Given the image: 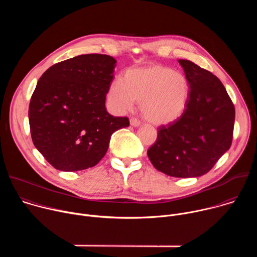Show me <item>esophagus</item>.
<instances>
[{"label": "esophagus", "mask_w": 257, "mask_h": 257, "mask_svg": "<svg viewBox=\"0 0 257 257\" xmlns=\"http://www.w3.org/2000/svg\"><path fill=\"white\" fill-rule=\"evenodd\" d=\"M130 125L133 126V127H137V126L140 125V121L136 118H131L130 119Z\"/></svg>", "instance_id": "obj_1"}]
</instances>
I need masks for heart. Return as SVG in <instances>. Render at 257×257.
<instances>
[{"mask_svg": "<svg viewBox=\"0 0 257 257\" xmlns=\"http://www.w3.org/2000/svg\"><path fill=\"white\" fill-rule=\"evenodd\" d=\"M107 96L118 112H126L139 101L146 121L159 126L167 125L184 112L189 83L182 73L153 64L127 69L122 80L116 79L109 84Z\"/></svg>", "mask_w": 257, "mask_h": 257, "instance_id": "b5f03b06", "label": "heart"}]
</instances>
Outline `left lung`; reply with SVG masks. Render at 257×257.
Wrapping results in <instances>:
<instances>
[{
    "label": "left lung",
    "instance_id": "1",
    "mask_svg": "<svg viewBox=\"0 0 257 257\" xmlns=\"http://www.w3.org/2000/svg\"><path fill=\"white\" fill-rule=\"evenodd\" d=\"M190 89L185 111L159 127L148 151L154 167L176 178L209 172L232 144L235 107L223 83L211 72L188 60H179Z\"/></svg>",
    "mask_w": 257,
    "mask_h": 257
}]
</instances>
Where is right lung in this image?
<instances>
[{
    "label": "right lung",
    "mask_w": 257,
    "mask_h": 257,
    "mask_svg": "<svg viewBox=\"0 0 257 257\" xmlns=\"http://www.w3.org/2000/svg\"><path fill=\"white\" fill-rule=\"evenodd\" d=\"M116 63L107 55H80L53 65L38 81L28 109L30 134L55 169L94 167L112 134L129 126L127 117H114L105 108Z\"/></svg>",
    "instance_id": "add662e5"
}]
</instances>
